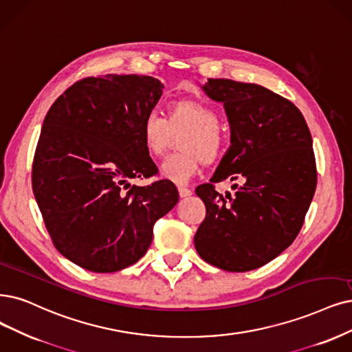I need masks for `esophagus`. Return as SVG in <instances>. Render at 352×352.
Segmentation results:
<instances>
[{
	"label": "esophagus",
	"mask_w": 352,
	"mask_h": 352,
	"mask_svg": "<svg viewBox=\"0 0 352 352\" xmlns=\"http://www.w3.org/2000/svg\"><path fill=\"white\" fill-rule=\"evenodd\" d=\"M178 192H179V197H188V196H191V190L190 188H187V187H183V186H179L178 187Z\"/></svg>",
	"instance_id": "esophagus-1"
}]
</instances>
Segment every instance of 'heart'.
<instances>
[{"label": "heart", "mask_w": 352, "mask_h": 352, "mask_svg": "<svg viewBox=\"0 0 352 352\" xmlns=\"http://www.w3.org/2000/svg\"><path fill=\"white\" fill-rule=\"evenodd\" d=\"M183 132L181 152L169 155L161 165V175L175 184L188 183L203 162L210 165L222 160L228 146L217 111L201 100L173 101L168 106V120L160 113L149 111L140 123L143 145L155 158L164 155L173 133Z\"/></svg>", "instance_id": "obj_1"}]
</instances>
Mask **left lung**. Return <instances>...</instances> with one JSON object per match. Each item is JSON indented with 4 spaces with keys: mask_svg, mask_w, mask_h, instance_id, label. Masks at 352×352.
Returning <instances> with one entry per match:
<instances>
[{
    "mask_svg": "<svg viewBox=\"0 0 352 352\" xmlns=\"http://www.w3.org/2000/svg\"><path fill=\"white\" fill-rule=\"evenodd\" d=\"M201 88L223 102L232 145L210 183L196 188L206 219L194 246L217 268L251 271L289 248L303 226L318 181L314 142L300 110L265 87L209 78ZM225 179L241 183L235 195L215 191Z\"/></svg>",
    "mask_w": 352,
    "mask_h": 352,
    "instance_id": "8db88e82",
    "label": "left lung"
}]
</instances>
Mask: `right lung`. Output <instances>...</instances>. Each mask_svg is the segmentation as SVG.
I'll use <instances>...</instances> for the list:
<instances>
[{
    "label": "right lung",
    "mask_w": 352,
    "mask_h": 352,
    "mask_svg": "<svg viewBox=\"0 0 352 352\" xmlns=\"http://www.w3.org/2000/svg\"><path fill=\"white\" fill-rule=\"evenodd\" d=\"M146 75L88 76L49 109L32 186L55 248L88 271L114 272L146 254L153 225L178 201L174 183L129 179L158 173L140 123L162 96Z\"/></svg>",
    "instance_id": "add662e5"
}]
</instances>
